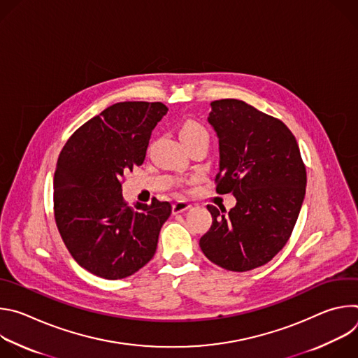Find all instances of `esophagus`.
<instances>
[{"label": "esophagus", "mask_w": 358, "mask_h": 358, "mask_svg": "<svg viewBox=\"0 0 358 358\" xmlns=\"http://www.w3.org/2000/svg\"><path fill=\"white\" fill-rule=\"evenodd\" d=\"M191 207V203L187 201H177L173 203V214H181L184 211H187Z\"/></svg>", "instance_id": "34e87169"}]
</instances>
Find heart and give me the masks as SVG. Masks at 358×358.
<instances>
[{
    "label": "heart",
    "mask_w": 358,
    "mask_h": 358,
    "mask_svg": "<svg viewBox=\"0 0 358 358\" xmlns=\"http://www.w3.org/2000/svg\"><path fill=\"white\" fill-rule=\"evenodd\" d=\"M178 134H180V138L182 140V143H189V141L198 140V138H208L207 129L192 119L184 120L180 124Z\"/></svg>",
    "instance_id": "heart-1"
}]
</instances>
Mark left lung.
<instances>
[{"instance_id": "obj_1", "label": "left lung", "mask_w": 358, "mask_h": 358, "mask_svg": "<svg viewBox=\"0 0 358 358\" xmlns=\"http://www.w3.org/2000/svg\"><path fill=\"white\" fill-rule=\"evenodd\" d=\"M208 123L220 144L217 192H232L236 203L228 213L207 206L213 224L199 246L215 265L246 272L268 264L290 238L306 169L286 124L242 100L211 101Z\"/></svg>"}]
</instances>
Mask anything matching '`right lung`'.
I'll use <instances>...</instances> for the list:
<instances>
[{"mask_svg": "<svg viewBox=\"0 0 358 358\" xmlns=\"http://www.w3.org/2000/svg\"><path fill=\"white\" fill-rule=\"evenodd\" d=\"M160 101H122L79 127L64 145L54 176V210L73 259L90 273L123 279L155 257L170 202L123 199L126 171L141 166L151 131L167 115Z\"/></svg>", "mask_w": 358, "mask_h": 358, "instance_id": "add662e5", "label": "right lung"}]
</instances>
